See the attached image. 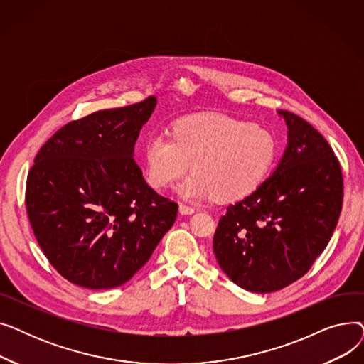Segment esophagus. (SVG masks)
I'll list each match as a JSON object with an SVG mask.
<instances>
[{
    "label": "esophagus",
    "mask_w": 364,
    "mask_h": 364,
    "mask_svg": "<svg viewBox=\"0 0 364 364\" xmlns=\"http://www.w3.org/2000/svg\"><path fill=\"white\" fill-rule=\"evenodd\" d=\"M178 209H180V214L181 215H192L195 213V208L193 206H188L186 203H180Z\"/></svg>",
    "instance_id": "esophagus-1"
}]
</instances>
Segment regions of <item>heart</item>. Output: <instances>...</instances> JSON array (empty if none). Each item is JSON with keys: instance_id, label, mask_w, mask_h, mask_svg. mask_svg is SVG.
Wrapping results in <instances>:
<instances>
[{"instance_id": "1", "label": "heart", "mask_w": 364, "mask_h": 364, "mask_svg": "<svg viewBox=\"0 0 364 364\" xmlns=\"http://www.w3.org/2000/svg\"><path fill=\"white\" fill-rule=\"evenodd\" d=\"M273 134L259 125L225 117L203 114L180 119L172 136L153 132L144 143L146 177L164 188L193 168L177 192L184 199L237 200L259 186L276 158Z\"/></svg>"}]
</instances>
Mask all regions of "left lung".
I'll return each instance as SVG.
<instances>
[{
    "label": "left lung",
    "mask_w": 364,
    "mask_h": 364,
    "mask_svg": "<svg viewBox=\"0 0 364 364\" xmlns=\"http://www.w3.org/2000/svg\"><path fill=\"white\" fill-rule=\"evenodd\" d=\"M288 146L273 174L227 208L214 254L240 288L269 294L301 279L328 246L342 209V171L329 143L298 114L279 110Z\"/></svg>",
    "instance_id": "8db88e82"
}]
</instances>
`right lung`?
I'll list each match as a JSON object with an SVG mask.
<instances>
[{
	"label": "right lung",
	"mask_w": 364,
	"mask_h": 364,
	"mask_svg": "<svg viewBox=\"0 0 364 364\" xmlns=\"http://www.w3.org/2000/svg\"><path fill=\"white\" fill-rule=\"evenodd\" d=\"M156 97L72 121L35 156L26 181L33 235L54 269L88 289L128 282L177 218L134 161Z\"/></svg>",
	"instance_id": "obj_1"
}]
</instances>
